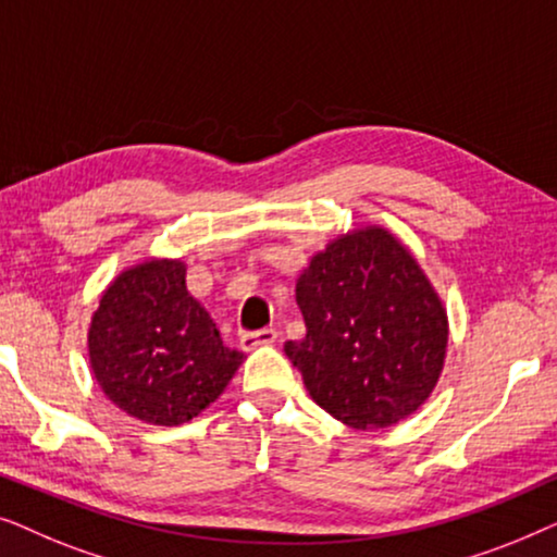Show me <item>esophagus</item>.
<instances>
[{
	"label": "esophagus",
	"mask_w": 557,
	"mask_h": 557,
	"mask_svg": "<svg viewBox=\"0 0 557 557\" xmlns=\"http://www.w3.org/2000/svg\"><path fill=\"white\" fill-rule=\"evenodd\" d=\"M278 339V332L269 326V330H258V332H243L240 334V347L250 352V349L256 347H265V345H273V342Z\"/></svg>",
	"instance_id": "34e87169"
}]
</instances>
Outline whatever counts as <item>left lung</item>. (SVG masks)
Segmentation results:
<instances>
[{
    "instance_id": "left-lung-1",
    "label": "left lung",
    "mask_w": 557,
    "mask_h": 557,
    "mask_svg": "<svg viewBox=\"0 0 557 557\" xmlns=\"http://www.w3.org/2000/svg\"><path fill=\"white\" fill-rule=\"evenodd\" d=\"M307 334L284 352L319 408L349 429H387L429 400L444 370L448 319L410 250L385 227H357L296 281Z\"/></svg>"
}]
</instances>
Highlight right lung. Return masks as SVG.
I'll return each instance as SVG.
<instances>
[{
  "label": "right lung",
  "instance_id": "obj_1",
  "mask_svg": "<svg viewBox=\"0 0 557 557\" xmlns=\"http://www.w3.org/2000/svg\"><path fill=\"white\" fill-rule=\"evenodd\" d=\"M185 263L149 258L111 281L88 330L90 370L128 416L180 425L218 400L243 352L185 284Z\"/></svg>",
  "mask_w": 557,
  "mask_h": 557
}]
</instances>
